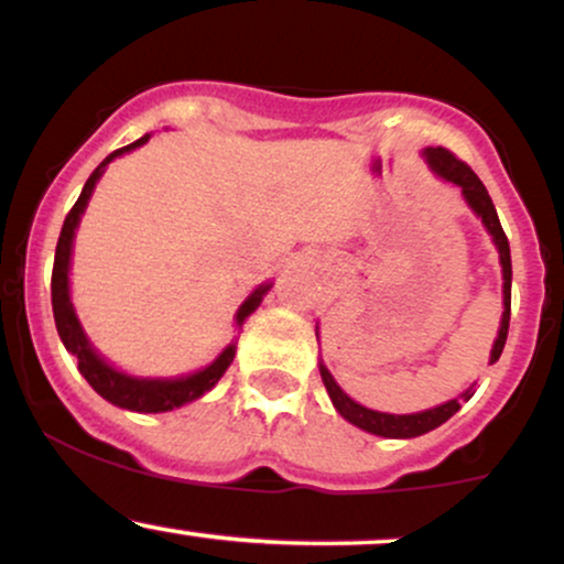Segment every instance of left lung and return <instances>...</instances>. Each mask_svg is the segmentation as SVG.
I'll return each mask as SVG.
<instances>
[{"label":"left lung","instance_id":"1","mask_svg":"<svg viewBox=\"0 0 564 564\" xmlns=\"http://www.w3.org/2000/svg\"><path fill=\"white\" fill-rule=\"evenodd\" d=\"M424 156H426V161H430L432 170L440 174V177L462 187L464 198H467L471 212H475V215L482 219V225L488 228L490 236H494L498 257H501L503 315H501V328H498V336L494 341V349H490V364H496V360L501 358L503 345H507L509 315H511V254H509L507 232H503L501 223H498L496 206H494V200H490L488 191H485L482 180L477 177V174L471 172L462 159H456L451 151H445V148H426ZM321 377H323V384H326L328 398H332L336 411H339L349 424L360 426V430L371 432V435H379V437H419V435H424V432L435 430V426L448 422L453 413L462 408V400H448V403L430 408V411L405 413V416H394V413H379V411H371V408H364L360 403H355L349 394L341 392V387L336 384L332 373H328V368L323 364H321ZM462 398L469 400L471 392L467 390L462 394Z\"/></svg>","mask_w":564,"mask_h":564}]
</instances>
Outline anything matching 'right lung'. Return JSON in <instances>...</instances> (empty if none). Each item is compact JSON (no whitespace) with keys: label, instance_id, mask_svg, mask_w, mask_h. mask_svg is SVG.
Instances as JSON below:
<instances>
[{"label":"right lung","instance_id":"1","mask_svg":"<svg viewBox=\"0 0 564 564\" xmlns=\"http://www.w3.org/2000/svg\"><path fill=\"white\" fill-rule=\"evenodd\" d=\"M142 142H148V134L145 138L134 140L132 145H124V148H119V151H113L108 159H102V164L97 166V170L89 174L87 183H84L82 196L76 198L74 206H70V212L66 215V223H63L61 238H57V249H55L53 313H55V326H57V334H61L63 345H66L70 355H76L82 377L89 381V387H93L100 398H106L108 403H113L119 408H127V411L161 413V411H172V408L191 403V400H198L200 394L209 392L212 387L219 381V377L228 371L232 358H236V341L223 349V355H219L215 364L206 366L204 371L191 373V377H180V379L127 377V373L116 371L113 366H108L106 360L95 352L93 345L87 341V336H84V332H82L79 318H76L74 304H70V296H68V264H70V246H74V230L84 215V206H87L89 196H93L95 183L100 180L102 170H106V166L111 164L116 156H121V153H127V151H134V148H140ZM268 289H270V283H264V286L257 289L254 294H249V300L238 307V313H236L238 326H241V323L249 318L257 307H260L262 296L268 294Z\"/></svg>","mask_w":564,"mask_h":564}]
</instances>
